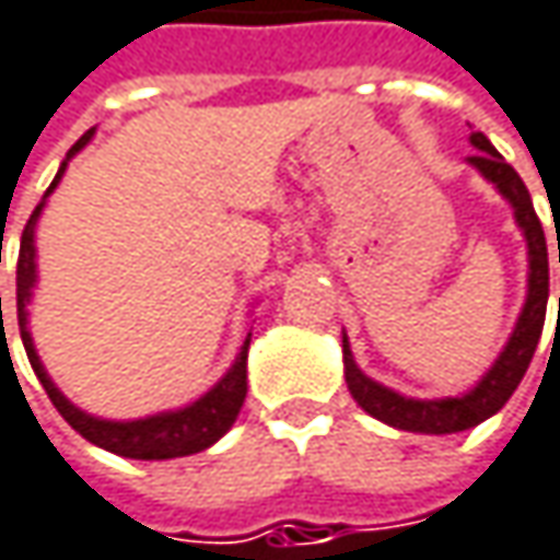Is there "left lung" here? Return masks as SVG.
<instances>
[{
  "instance_id": "obj_1",
  "label": "left lung",
  "mask_w": 560,
  "mask_h": 560,
  "mask_svg": "<svg viewBox=\"0 0 560 560\" xmlns=\"http://www.w3.org/2000/svg\"><path fill=\"white\" fill-rule=\"evenodd\" d=\"M472 145L478 154L469 158V164L478 167L488 180L501 189V196L513 206L516 224L526 234L529 244V294H526V307L520 313V323L510 336L508 348L501 351V358L494 361V368L485 374L472 393L459 396V399H406L386 386H380L371 377H364L351 358L348 339H342V354H346V383L354 396V402L368 415H374L380 421L399 428V431H418V434H456L466 428H476L485 418H491L494 411L504 409L513 389L520 386V380L526 374L536 346L542 339L545 326V304H548V247H545V231L539 214L533 209L529 189L520 180V174L501 158V151L488 142L485 132H472ZM560 262V244H558ZM560 316V298H558Z\"/></svg>"
}]
</instances>
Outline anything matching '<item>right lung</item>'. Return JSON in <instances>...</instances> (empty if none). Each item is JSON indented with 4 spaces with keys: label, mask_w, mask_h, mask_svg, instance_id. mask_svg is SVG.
Returning <instances> with one entry per match:
<instances>
[{
    "label": "right lung",
    "mask_w": 560,
    "mask_h": 560,
    "mask_svg": "<svg viewBox=\"0 0 560 560\" xmlns=\"http://www.w3.org/2000/svg\"><path fill=\"white\" fill-rule=\"evenodd\" d=\"M91 139V132H84L82 139L72 145L69 158L75 151L82 149L84 142ZM66 164L59 167L56 180L50 183L52 192L56 183L62 177ZM44 209V202L34 209V214L27 218L24 224V234H21V249H18V326H21V342H24V351H27V361L34 368V374L40 377L50 402L56 406V411L82 434L84 441L91 444L104 446L116 456H129V459H174V456H189V453H199L206 446H212L237 418V411L247 399V348L249 339L244 342V351L241 358L234 361V368L228 371V377L221 380L214 389H209L199 402L186 406L180 411H167V415H154V418H142V421H101V418H91L79 411L56 386L52 380L47 377L37 351H34V342H31V332H27V301H31V288H34V224H37V214ZM0 323H2V298H0Z\"/></svg>",
    "instance_id": "1"
}]
</instances>
